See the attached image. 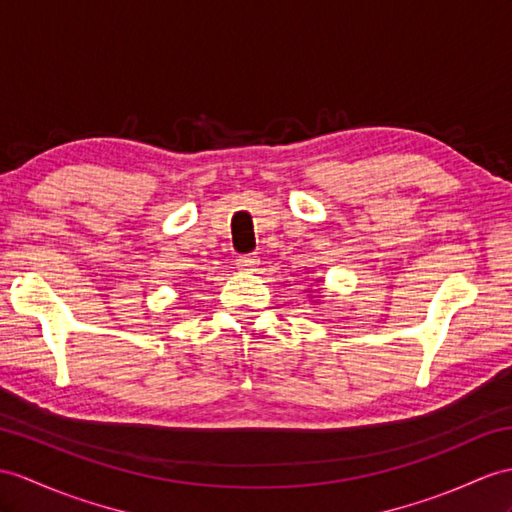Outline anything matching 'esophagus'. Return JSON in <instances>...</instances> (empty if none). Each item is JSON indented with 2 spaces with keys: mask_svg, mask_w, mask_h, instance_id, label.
<instances>
[{
  "mask_svg": "<svg viewBox=\"0 0 512 512\" xmlns=\"http://www.w3.org/2000/svg\"><path fill=\"white\" fill-rule=\"evenodd\" d=\"M234 265H236V269H239V271L254 273V271L258 269V265H260V260H258V256H254V254H245V256L236 258Z\"/></svg>",
  "mask_w": 512,
  "mask_h": 512,
  "instance_id": "1",
  "label": "esophagus"
}]
</instances>
